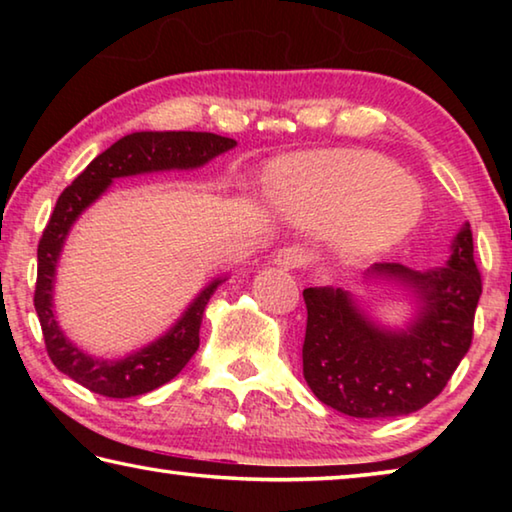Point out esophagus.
<instances>
[{
  "instance_id": "34e87169",
  "label": "esophagus",
  "mask_w": 512,
  "mask_h": 512,
  "mask_svg": "<svg viewBox=\"0 0 512 512\" xmlns=\"http://www.w3.org/2000/svg\"><path fill=\"white\" fill-rule=\"evenodd\" d=\"M273 262L284 268V271H293V268H300L302 264H305V253H302L300 248H280L277 253L273 255Z\"/></svg>"
}]
</instances>
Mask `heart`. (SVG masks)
Returning a JSON list of instances; mask_svg holds the SVG:
<instances>
[{"instance_id":"1","label":"heart","mask_w":512,"mask_h":512,"mask_svg":"<svg viewBox=\"0 0 512 512\" xmlns=\"http://www.w3.org/2000/svg\"><path fill=\"white\" fill-rule=\"evenodd\" d=\"M277 203L309 225L334 223L345 255H379L409 235L422 192L393 160L366 149L300 153L277 167Z\"/></svg>"}]
</instances>
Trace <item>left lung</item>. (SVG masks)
Segmentation results:
<instances>
[{"label":"left lung","instance_id":"8db88e82","mask_svg":"<svg viewBox=\"0 0 512 512\" xmlns=\"http://www.w3.org/2000/svg\"><path fill=\"white\" fill-rule=\"evenodd\" d=\"M368 280L400 284L413 296V318L384 327L348 291L309 287L302 375L320 402L361 420H388L429 404L470 350L481 296L470 223L452 241L447 264L413 271L375 264Z\"/></svg>","mask_w":512,"mask_h":512}]
</instances>
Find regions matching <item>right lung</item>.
<instances>
[{
	"label": "right lung",
	"mask_w": 512,
	"mask_h": 512,
	"mask_svg": "<svg viewBox=\"0 0 512 512\" xmlns=\"http://www.w3.org/2000/svg\"><path fill=\"white\" fill-rule=\"evenodd\" d=\"M235 146V140L214 133H131L97 155L85 171L76 176L74 183L58 196L54 214H51L38 244V282L33 305L38 311L49 357L60 372L79 381L92 393L126 400V397L144 395L167 384L194 357L198 350V329L203 323V311L214 296L216 287L228 280V275L214 277L189 302L183 316L149 345L121 359H97L69 341L58 325L54 311L56 268L74 223L92 203H97L108 192L112 180L153 171L198 169L214 160L216 155L235 149Z\"/></svg>",
	"instance_id": "add662e5"
}]
</instances>
